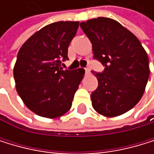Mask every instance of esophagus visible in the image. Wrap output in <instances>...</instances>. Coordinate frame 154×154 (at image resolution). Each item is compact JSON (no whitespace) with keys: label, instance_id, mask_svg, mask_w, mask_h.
Returning a JSON list of instances; mask_svg holds the SVG:
<instances>
[{"label":"esophagus","instance_id":"obj_1","mask_svg":"<svg viewBox=\"0 0 154 154\" xmlns=\"http://www.w3.org/2000/svg\"><path fill=\"white\" fill-rule=\"evenodd\" d=\"M85 73H86V75H90L91 69H90V68H86V69H85Z\"/></svg>","mask_w":154,"mask_h":154}]
</instances>
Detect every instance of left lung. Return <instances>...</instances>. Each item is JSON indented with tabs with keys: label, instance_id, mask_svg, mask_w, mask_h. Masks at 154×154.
Here are the masks:
<instances>
[{
	"label": "left lung",
	"instance_id": "left-lung-1",
	"mask_svg": "<svg viewBox=\"0 0 154 154\" xmlns=\"http://www.w3.org/2000/svg\"><path fill=\"white\" fill-rule=\"evenodd\" d=\"M92 44L93 57L105 66L91 73L98 88L91 95L94 110L103 116L127 113L141 99L149 79V58L140 41L117 21L98 17L80 23Z\"/></svg>",
	"mask_w": 154,
	"mask_h": 154
}]
</instances>
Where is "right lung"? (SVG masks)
<instances>
[{
    "instance_id": "1",
    "label": "right lung",
    "mask_w": 154,
    "mask_h": 154,
    "mask_svg": "<svg viewBox=\"0 0 154 154\" xmlns=\"http://www.w3.org/2000/svg\"><path fill=\"white\" fill-rule=\"evenodd\" d=\"M79 22L59 21L35 32L20 48L14 67L16 91L26 106L46 118L63 116L72 106L74 95L85 70H63L61 62Z\"/></svg>"
}]
</instances>
